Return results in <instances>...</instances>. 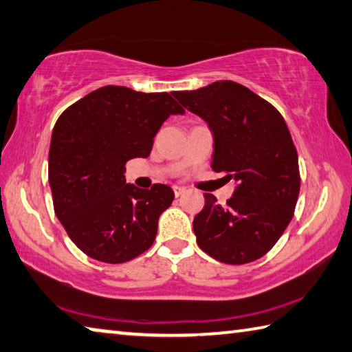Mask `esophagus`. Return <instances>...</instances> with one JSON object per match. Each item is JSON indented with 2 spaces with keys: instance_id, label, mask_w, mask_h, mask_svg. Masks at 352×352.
Masks as SVG:
<instances>
[{
  "instance_id": "1",
  "label": "esophagus",
  "mask_w": 352,
  "mask_h": 352,
  "mask_svg": "<svg viewBox=\"0 0 352 352\" xmlns=\"http://www.w3.org/2000/svg\"><path fill=\"white\" fill-rule=\"evenodd\" d=\"M173 192H175L176 198H179V196H182L184 193L187 192V188L186 187H181V186H175V187H173Z\"/></svg>"
}]
</instances>
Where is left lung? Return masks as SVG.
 <instances>
[{"instance_id":"8db88e82","label":"left lung","mask_w":352,"mask_h":352,"mask_svg":"<svg viewBox=\"0 0 352 352\" xmlns=\"http://www.w3.org/2000/svg\"><path fill=\"white\" fill-rule=\"evenodd\" d=\"M184 108L213 134V171L236 184L226 206L206 193L193 219L199 248L226 264L255 261L291 223L300 193L297 150L283 116L249 88L230 80L176 91Z\"/></svg>"}]
</instances>
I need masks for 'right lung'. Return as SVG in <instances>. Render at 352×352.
I'll return each instance as SVG.
<instances>
[{
  "label": "right lung",
  "mask_w": 352,
  "mask_h": 352,
  "mask_svg": "<svg viewBox=\"0 0 352 352\" xmlns=\"http://www.w3.org/2000/svg\"><path fill=\"white\" fill-rule=\"evenodd\" d=\"M184 113L168 92L109 85L58 117L49 148L54 210L86 255L119 264L151 248L159 217L175 193L164 184L151 190L126 184L125 164L150 156L162 123Z\"/></svg>",
  "instance_id": "1"
}]
</instances>
